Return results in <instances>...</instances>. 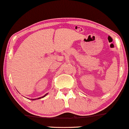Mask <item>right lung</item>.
<instances>
[{"label":"right lung","mask_w":129,"mask_h":129,"mask_svg":"<svg viewBox=\"0 0 129 129\" xmlns=\"http://www.w3.org/2000/svg\"><path fill=\"white\" fill-rule=\"evenodd\" d=\"M47 94H46L45 95H44V96H43V97H40V98H38V99H42V98H43V97H45V96L46 95H47ZM36 99H31V100H36Z\"/></svg>","instance_id":"right-lung-1"}]
</instances>
